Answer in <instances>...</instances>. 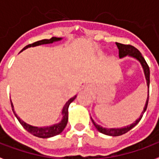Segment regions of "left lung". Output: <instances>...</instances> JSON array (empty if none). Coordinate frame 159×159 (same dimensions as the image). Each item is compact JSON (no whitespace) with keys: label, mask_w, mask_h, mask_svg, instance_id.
Here are the masks:
<instances>
[{"label":"left lung","mask_w":159,"mask_h":159,"mask_svg":"<svg viewBox=\"0 0 159 159\" xmlns=\"http://www.w3.org/2000/svg\"><path fill=\"white\" fill-rule=\"evenodd\" d=\"M116 45H117V48H118V52H119V57L123 58L124 57H133L137 59L139 61V62L141 63L143 68L144 75H145V78H146V81H147V85L148 88V99L146 101V103H145V106H144L143 111L142 112V114L140 115L139 119H137L133 123H132L131 125H128L127 127H123V128H102V126L97 124V123L93 120V118L91 117V119L93 121V123L94 124V126L96 127V128L100 132V133H103L105 135H108V136H113L117 137L120 136V135H123L124 133H128V131H130L133 128H134L135 126L139 123V121L141 120V118L143 117V115L146 111L148 107V96H149V83H150V71H149V66L146 62V61L143 58V57L142 56L141 52H139L137 48H135L133 46L131 45H124L121 44V43H118V42H116Z\"/></svg>","instance_id":"left-lung-1"}]
</instances>
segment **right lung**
Wrapping results in <instances>:
<instances>
[{
  "mask_svg": "<svg viewBox=\"0 0 159 159\" xmlns=\"http://www.w3.org/2000/svg\"><path fill=\"white\" fill-rule=\"evenodd\" d=\"M62 38L61 37H52L51 39H44L41 40V41H38V42H36L32 43V44H29L27 46L23 48L22 50L20 52H22L23 50H25L26 48L31 47H36V46H40V45L43 44H50V43H53L54 42H58V41H61ZM77 98V96H74L73 98H71L66 102V104L64 105L63 109H62V112H61V114H62V119L61 122H59L58 123H56V124H53L52 126H48V127H41V128H38V127H34V126L29 125L27 123H26L24 121L20 119V117H18L16 113L14 111V107H13V104H12V102L11 100V104L12 111L14 112V114L16 117V118L19 121V123L22 125V127L25 129H26L27 132H29L31 134H33L34 136L38 137V138H42V139H48V138H51V137H54L56 135H58L60 134L62 131L64 130V128H66V124H67V121H68V107L69 105L71 103V102H73L75 100V98Z\"/></svg>",
  "mask_w": 159,
  "mask_h": 159,
  "instance_id": "1",
  "label": "right lung"
}]
</instances>
